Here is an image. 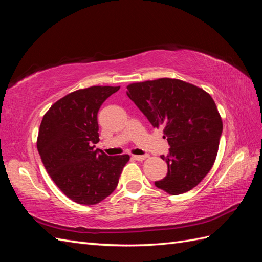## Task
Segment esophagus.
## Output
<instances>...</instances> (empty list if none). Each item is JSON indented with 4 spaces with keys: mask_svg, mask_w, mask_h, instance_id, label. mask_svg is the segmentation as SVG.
<instances>
[{
    "mask_svg": "<svg viewBox=\"0 0 262 262\" xmlns=\"http://www.w3.org/2000/svg\"><path fill=\"white\" fill-rule=\"evenodd\" d=\"M146 158V155H133V159L136 161H144Z\"/></svg>",
    "mask_w": 262,
    "mask_h": 262,
    "instance_id": "esophagus-1",
    "label": "esophagus"
}]
</instances>
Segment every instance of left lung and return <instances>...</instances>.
<instances>
[{"label": "left lung", "mask_w": 262, "mask_h": 262, "mask_svg": "<svg viewBox=\"0 0 262 262\" xmlns=\"http://www.w3.org/2000/svg\"><path fill=\"white\" fill-rule=\"evenodd\" d=\"M127 96L155 128H163L170 145L161 157L168 174L155 186L170 194L185 193L196 187L213 166L223 122L213 98L185 81L158 79L132 83Z\"/></svg>", "instance_id": "left-lung-1"}]
</instances>
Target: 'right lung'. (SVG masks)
I'll use <instances>...</instances> for the list:
<instances>
[{"label": "right lung", "mask_w": 262, "mask_h": 262, "mask_svg": "<svg viewBox=\"0 0 262 262\" xmlns=\"http://www.w3.org/2000/svg\"><path fill=\"white\" fill-rule=\"evenodd\" d=\"M120 86H90L55 102L39 127L37 148L48 174L73 202L96 205L118 185L129 155L108 157L99 142L98 111Z\"/></svg>", "instance_id": "1"}]
</instances>
